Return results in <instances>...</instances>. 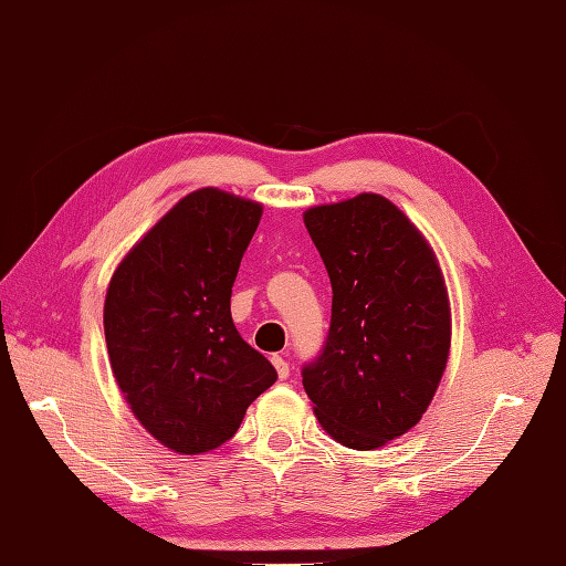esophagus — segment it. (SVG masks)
<instances>
[{"label":"esophagus","instance_id":"esophagus-1","mask_svg":"<svg viewBox=\"0 0 566 566\" xmlns=\"http://www.w3.org/2000/svg\"><path fill=\"white\" fill-rule=\"evenodd\" d=\"M271 360H273V368H275V373H279V378H281V380H285L287 375H291V368H287V360H285V358H281V356H273Z\"/></svg>","mask_w":566,"mask_h":566}]
</instances>
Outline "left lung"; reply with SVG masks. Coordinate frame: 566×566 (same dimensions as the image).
Returning a JSON list of instances; mask_svg holds the SVG:
<instances>
[{
	"mask_svg": "<svg viewBox=\"0 0 566 566\" xmlns=\"http://www.w3.org/2000/svg\"><path fill=\"white\" fill-rule=\"evenodd\" d=\"M332 281V324L303 368L315 417L334 441L373 450L419 423L443 378L450 303L423 234L395 203L360 193L305 210Z\"/></svg>",
	"mask_w": 566,
	"mask_h": 566,
	"instance_id": "1",
	"label": "left lung"
}]
</instances>
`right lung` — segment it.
<instances>
[{
	"label": "right lung",
	"instance_id": "add662e5",
	"mask_svg": "<svg viewBox=\"0 0 566 566\" xmlns=\"http://www.w3.org/2000/svg\"><path fill=\"white\" fill-rule=\"evenodd\" d=\"M261 203L188 193L118 263L104 303L111 370L135 419L179 455L220 448L275 368L237 332L232 285Z\"/></svg>",
	"mask_w": 566,
	"mask_h": 566
}]
</instances>
